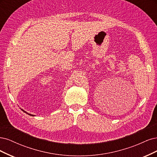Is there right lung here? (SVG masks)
I'll return each mask as SVG.
<instances>
[{
	"label": "right lung",
	"mask_w": 157,
	"mask_h": 157,
	"mask_svg": "<svg viewBox=\"0 0 157 157\" xmlns=\"http://www.w3.org/2000/svg\"><path fill=\"white\" fill-rule=\"evenodd\" d=\"M21 110L23 111V112H24L25 113H27L28 115H31V116H34V115H32V114H31V113H27V112H25V111H24L23 109H21Z\"/></svg>",
	"instance_id": "right-lung-1"
}]
</instances>
